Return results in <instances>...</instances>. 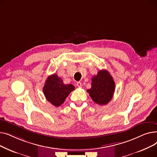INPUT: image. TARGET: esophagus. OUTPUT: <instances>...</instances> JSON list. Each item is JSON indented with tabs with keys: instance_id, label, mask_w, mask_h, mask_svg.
<instances>
[{
	"instance_id": "1",
	"label": "esophagus",
	"mask_w": 157,
	"mask_h": 157,
	"mask_svg": "<svg viewBox=\"0 0 157 157\" xmlns=\"http://www.w3.org/2000/svg\"><path fill=\"white\" fill-rule=\"evenodd\" d=\"M76 85H77V86H78V87H81L82 86V83H81V82H77V83H76Z\"/></svg>"
}]
</instances>
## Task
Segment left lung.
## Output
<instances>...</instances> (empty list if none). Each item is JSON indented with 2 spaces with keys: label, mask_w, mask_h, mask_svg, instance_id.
Listing matches in <instances>:
<instances>
[{
  "label": "left lung",
  "mask_w": 157,
  "mask_h": 157,
  "mask_svg": "<svg viewBox=\"0 0 157 157\" xmlns=\"http://www.w3.org/2000/svg\"><path fill=\"white\" fill-rule=\"evenodd\" d=\"M115 83L109 72L101 70L92 79V87L87 90L92 100L99 105H105L112 99Z\"/></svg>",
  "instance_id": "left-lung-1"
}]
</instances>
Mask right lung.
I'll return each mask as SVG.
<instances>
[{"instance_id": "obj_1", "label": "right lung", "mask_w": 157, "mask_h": 157, "mask_svg": "<svg viewBox=\"0 0 157 157\" xmlns=\"http://www.w3.org/2000/svg\"><path fill=\"white\" fill-rule=\"evenodd\" d=\"M75 88L72 85H65L63 80L53 74L48 77L43 87V92L46 100L56 107L62 104L65 98Z\"/></svg>"}]
</instances>
